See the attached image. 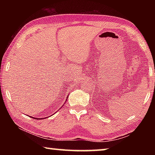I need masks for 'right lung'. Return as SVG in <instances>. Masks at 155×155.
Returning <instances> with one entry per match:
<instances>
[{"mask_svg": "<svg viewBox=\"0 0 155 155\" xmlns=\"http://www.w3.org/2000/svg\"><path fill=\"white\" fill-rule=\"evenodd\" d=\"M32 118H33V117H32ZM33 118H34V117H33ZM36 119H38V118H36Z\"/></svg>", "mask_w": 155, "mask_h": 155, "instance_id": "right-lung-1", "label": "right lung"}]
</instances>
